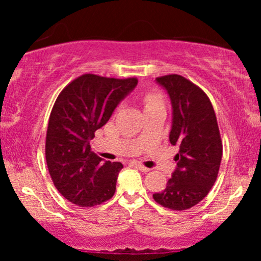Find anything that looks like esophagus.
<instances>
[{"label":"esophagus","mask_w":261,"mask_h":261,"mask_svg":"<svg viewBox=\"0 0 261 261\" xmlns=\"http://www.w3.org/2000/svg\"><path fill=\"white\" fill-rule=\"evenodd\" d=\"M130 164L131 166H134V167H136L137 169H140L141 172H148V168H146L145 166H143V164H141V163H139V162H130Z\"/></svg>","instance_id":"34e87169"}]
</instances>
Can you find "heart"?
Segmentation results:
<instances>
[{
    "label": "heart",
    "mask_w": 261,
    "mask_h": 261,
    "mask_svg": "<svg viewBox=\"0 0 261 261\" xmlns=\"http://www.w3.org/2000/svg\"><path fill=\"white\" fill-rule=\"evenodd\" d=\"M143 104H145V108L154 107L158 106V104H162V97L160 93L157 92H147L143 94L142 97Z\"/></svg>",
    "instance_id": "heart-1"
}]
</instances>
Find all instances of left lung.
<instances>
[{"label":"left lung","instance_id":"1","mask_svg":"<svg viewBox=\"0 0 261 261\" xmlns=\"http://www.w3.org/2000/svg\"><path fill=\"white\" fill-rule=\"evenodd\" d=\"M155 80L172 100L169 141L179 152L172 178L153 199L163 207L182 211L197 205L214 187L222 160V140L214 107L199 86L175 73Z\"/></svg>","mask_w":261,"mask_h":261}]
</instances>
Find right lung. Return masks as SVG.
Listing matches in <instances>:
<instances>
[{"label": "right lung", "mask_w": 261, "mask_h": 261, "mask_svg": "<svg viewBox=\"0 0 261 261\" xmlns=\"http://www.w3.org/2000/svg\"><path fill=\"white\" fill-rule=\"evenodd\" d=\"M136 85V77L85 73L68 83L56 98L47 125L45 158L55 188L74 205L93 207L115 193L122 164L103 162L91 151L89 140Z\"/></svg>", "instance_id": "obj_1"}]
</instances>
